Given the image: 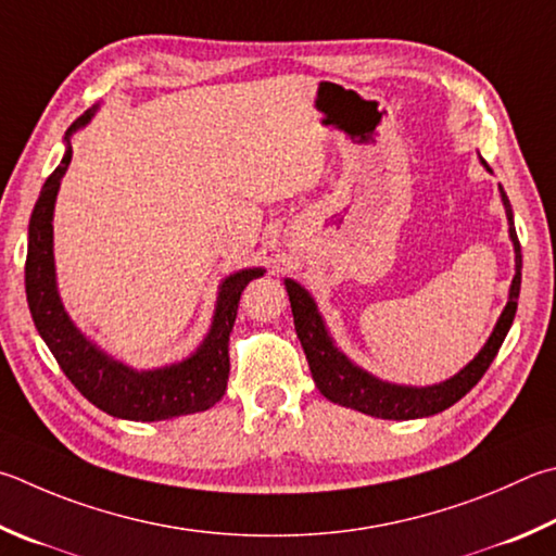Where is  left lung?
I'll use <instances>...</instances> for the list:
<instances>
[{"label": "left lung", "mask_w": 556, "mask_h": 556, "mask_svg": "<svg viewBox=\"0 0 556 556\" xmlns=\"http://www.w3.org/2000/svg\"><path fill=\"white\" fill-rule=\"evenodd\" d=\"M486 165V163H483ZM503 204H506V214L510 220V238L516 245V277L510 285V299L506 308H503L501 318L493 328L491 338L483 350L473 357L467 367H464L457 377H452L435 387L416 389V387H399V383L379 381L377 377L367 375L359 367L332 348V342L326 332V326L316 311L313 299L306 294V289H301L294 279H287V291L291 301V313H294V328L301 340V348L306 352L308 367L313 381L320 389L323 396L328 401L338 403V406L355 408L367 416L383 418V420H410V418H426L435 416V413L450 408L452 403H457L464 393H469L477 387L479 379L486 375L493 357L498 355V350L506 340L510 323L516 318L518 296H520V269H522V255H520V240L513 226V211L510 201L503 194Z\"/></svg>", "instance_id": "left-lung-1"}]
</instances>
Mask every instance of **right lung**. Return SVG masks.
<instances>
[{
  "label": "right lung",
  "instance_id": "1",
  "mask_svg": "<svg viewBox=\"0 0 556 556\" xmlns=\"http://www.w3.org/2000/svg\"><path fill=\"white\" fill-rule=\"evenodd\" d=\"M89 116L92 111H85L67 128L65 138H70L75 128L85 126ZM70 160H73V150L67 148L63 163L46 179L34 206L31 224H28L26 299L40 338L46 340L75 389L109 416L150 422L211 408L226 393L230 375L228 342L238 316L240 294L252 279L262 277V269H243L220 285L214 326L204 345L189 359L155 371H134L109 359L73 326L55 289L53 206Z\"/></svg>",
  "mask_w": 556,
  "mask_h": 556
}]
</instances>
